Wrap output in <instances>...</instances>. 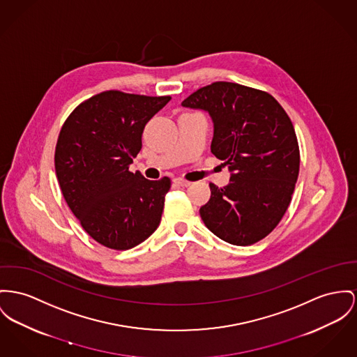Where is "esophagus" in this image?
I'll use <instances>...</instances> for the list:
<instances>
[{"label":"esophagus","instance_id":"1","mask_svg":"<svg viewBox=\"0 0 357 357\" xmlns=\"http://www.w3.org/2000/svg\"><path fill=\"white\" fill-rule=\"evenodd\" d=\"M173 183H174L176 185H180V187H190V181H187V180H184V178H180V177L174 178Z\"/></svg>","mask_w":357,"mask_h":357}]
</instances>
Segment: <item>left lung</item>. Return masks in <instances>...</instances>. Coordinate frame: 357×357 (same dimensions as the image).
<instances>
[{"mask_svg": "<svg viewBox=\"0 0 357 357\" xmlns=\"http://www.w3.org/2000/svg\"><path fill=\"white\" fill-rule=\"evenodd\" d=\"M183 107L207 111L214 121L211 153L231 172L230 183L210 184L200 216L216 237L248 246L282 220L299 174L292 121L273 96L219 81L188 96Z\"/></svg>", "mask_w": 357, "mask_h": 357, "instance_id": "1", "label": "left lung"}]
</instances>
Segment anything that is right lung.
<instances>
[{
  "instance_id": "1",
  "label": "right lung",
  "mask_w": 357,
  "mask_h": 357,
  "mask_svg": "<svg viewBox=\"0 0 357 357\" xmlns=\"http://www.w3.org/2000/svg\"><path fill=\"white\" fill-rule=\"evenodd\" d=\"M169 100L101 92L81 102L61 128L55 173L62 195L84 230L109 249L139 245L161 222L170 178L151 181L128 167L142 149L146 123Z\"/></svg>"
}]
</instances>
